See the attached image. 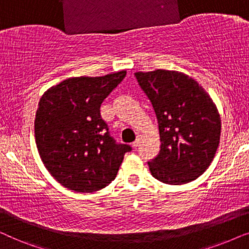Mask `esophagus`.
Returning a JSON list of instances; mask_svg holds the SVG:
<instances>
[{
  "mask_svg": "<svg viewBox=\"0 0 249 249\" xmlns=\"http://www.w3.org/2000/svg\"><path fill=\"white\" fill-rule=\"evenodd\" d=\"M139 144H141V138L137 137V138H136V141H135L134 142H132V147L137 148L138 146H139Z\"/></svg>",
  "mask_w": 249,
  "mask_h": 249,
  "instance_id": "1",
  "label": "esophagus"
}]
</instances>
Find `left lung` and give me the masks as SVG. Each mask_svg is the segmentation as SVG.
<instances>
[{
    "label": "left lung",
    "mask_w": 249,
    "mask_h": 249,
    "mask_svg": "<svg viewBox=\"0 0 249 249\" xmlns=\"http://www.w3.org/2000/svg\"><path fill=\"white\" fill-rule=\"evenodd\" d=\"M135 76L159 124L161 146L148 162L152 176L168 185L197 179L213 161L220 142L221 119L212 98L179 71H139Z\"/></svg>",
    "instance_id": "left-lung-1"
}]
</instances>
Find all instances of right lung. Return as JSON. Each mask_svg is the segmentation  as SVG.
<instances>
[{
  "label": "right lung",
  "mask_w": 249,
  "mask_h": 249,
  "mask_svg": "<svg viewBox=\"0 0 249 249\" xmlns=\"http://www.w3.org/2000/svg\"><path fill=\"white\" fill-rule=\"evenodd\" d=\"M127 71L102 77H72L47 89L35 118L39 156L51 176L66 188L93 193L114 180L130 152L117 144L102 119L100 107L124 80Z\"/></svg>",
  "instance_id": "add662e5"
}]
</instances>
